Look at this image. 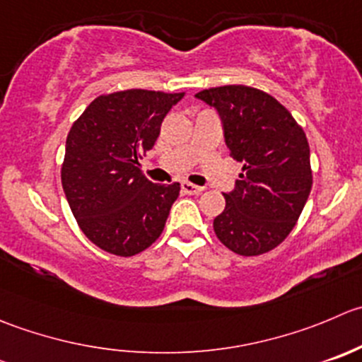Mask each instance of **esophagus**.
<instances>
[{
	"label": "esophagus",
	"instance_id": "1",
	"mask_svg": "<svg viewBox=\"0 0 362 362\" xmlns=\"http://www.w3.org/2000/svg\"><path fill=\"white\" fill-rule=\"evenodd\" d=\"M182 192L184 194H199V192H203V187H199V185H194V184H189V182H182Z\"/></svg>",
	"mask_w": 362,
	"mask_h": 362
}]
</instances>
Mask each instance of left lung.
<instances>
[{
    "instance_id": "8db88e82",
    "label": "left lung",
    "mask_w": 362,
    "mask_h": 362,
    "mask_svg": "<svg viewBox=\"0 0 362 362\" xmlns=\"http://www.w3.org/2000/svg\"><path fill=\"white\" fill-rule=\"evenodd\" d=\"M196 97L219 111L230 156L242 163L214 231L237 255L272 251L293 230L313 185L306 134L281 103L258 88L226 84Z\"/></svg>"
}]
</instances>
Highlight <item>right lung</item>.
<instances>
[{
    "mask_svg": "<svg viewBox=\"0 0 362 362\" xmlns=\"http://www.w3.org/2000/svg\"><path fill=\"white\" fill-rule=\"evenodd\" d=\"M182 97L141 88L104 93L70 127L62 185L77 224L97 247L127 258L163 233L180 184H153L138 160L156 145L164 117Z\"/></svg>",
    "mask_w": 362,
    "mask_h": 362,
    "instance_id": "obj_1",
    "label": "right lung"
}]
</instances>
